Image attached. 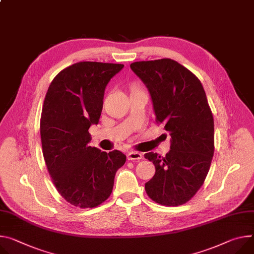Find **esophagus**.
Returning <instances> with one entry per match:
<instances>
[{
  "label": "esophagus",
  "mask_w": 254,
  "mask_h": 254,
  "mask_svg": "<svg viewBox=\"0 0 254 254\" xmlns=\"http://www.w3.org/2000/svg\"><path fill=\"white\" fill-rule=\"evenodd\" d=\"M143 158V154L139 153V152H134L131 151L127 154V160L129 161H133V160H141Z\"/></svg>",
  "instance_id": "obj_1"
}]
</instances>
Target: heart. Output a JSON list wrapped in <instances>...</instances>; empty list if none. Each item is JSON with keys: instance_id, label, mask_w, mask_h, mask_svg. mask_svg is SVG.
Here are the masks:
<instances>
[{"instance_id": "obj_1", "label": "heart", "mask_w": 254, "mask_h": 254, "mask_svg": "<svg viewBox=\"0 0 254 254\" xmlns=\"http://www.w3.org/2000/svg\"><path fill=\"white\" fill-rule=\"evenodd\" d=\"M139 90H141L139 87H137V86H133L132 87V91H139Z\"/></svg>"}]
</instances>
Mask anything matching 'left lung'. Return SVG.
I'll return each mask as SVG.
<instances>
[{
	"instance_id": "obj_1",
	"label": "left lung",
	"mask_w": 254,
	"mask_h": 254,
	"mask_svg": "<svg viewBox=\"0 0 254 254\" xmlns=\"http://www.w3.org/2000/svg\"><path fill=\"white\" fill-rule=\"evenodd\" d=\"M130 68L149 89L156 123L171 135L165 157L146 153L156 172L145 184L149 197L166 206L188 202L201 188L215 151L214 118L198 78L171 59L142 61Z\"/></svg>"
}]
</instances>
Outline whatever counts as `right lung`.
Listing matches in <instances>:
<instances>
[{
    "label": "right lung",
    "mask_w": 254,
    "mask_h": 254,
    "mask_svg": "<svg viewBox=\"0 0 254 254\" xmlns=\"http://www.w3.org/2000/svg\"><path fill=\"white\" fill-rule=\"evenodd\" d=\"M124 64L80 62L52 81L41 118L42 154L52 181L68 203L95 207L111 194L114 176L127 157L119 151L90 147L91 125L98 124L104 90Z\"/></svg>",
    "instance_id": "1"
}]
</instances>
